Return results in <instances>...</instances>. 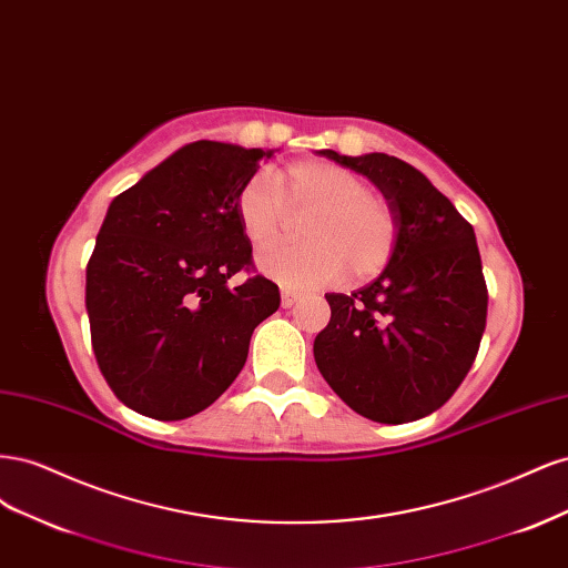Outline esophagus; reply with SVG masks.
Instances as JSON below:
<instances>
[{
	"label": "esophagus",
	"instance_id": "34e87169",
	"mask_svg": "<svg viewBox=\"0 0 568 568\" xmlns=\"http://www.w3.org/2000/svg\"><path fill=\"white\" fill-rule=\"evenodd\" d=\"M301 301L298 291H291V288H282V307H291Z\"/></svg>",
	"mask_w": 568,
	"mask_h": 568
}]
</instances>
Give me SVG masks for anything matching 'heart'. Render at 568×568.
Here are the masks:
<instances>
[{
	"mask_svg": "<svg viewBox=\"0 0 568 568\" xmlns=\"http://www.w3.org/2000/svg\"><path fill=\"white\" fill-rule=\"evenodd\" d=\"M305 215L303 244L267 246L257 265L294 288H320L348 277L379 274L398 242L390 203L367 180L329 161H303L274 178L257 173L239 192L236 215L253 246H265L286 230V209Z\"/></svg>",
	"mask_w": 568,
	"mask_h": 568,
	"instance_id": "heart-1",
	"label": "heart"
}]
</instances>
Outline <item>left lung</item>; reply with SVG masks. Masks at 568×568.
<instances>
[{"mask_svg": "<svg viewBox=\"0 0 568 568\" xmlns=\"http://www.w3.org/2000/svg\"><path fill=\"white\" fill-rule=\"evenodd\" d=\"M326 159L365 175L398 220L386 270L355 294H329L315 338L324 382L357 415L415 422L450 400L478 353L488 288L474 227L424 173L388 153Z\"/></svg>", "mask_w": 568, "mask_h": 568, "instance_id": "left-lung-1", "label": "left lung"}]
</instances>
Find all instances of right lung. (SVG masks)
<instances>
[{
    "mask_svg": "<svg viewBox=\"0 0 568 568\" xmlns=\"http://www.w3.org/2000/svg\"><path fill=\"white\" fill-rule=\"evenodd\" d=\"M274 149L192 142L118 194L88 263L92 348L130 409L178 422L213 405L242 372L280 286L253 274L236 215L242 186Z\"/></svg>",
    "mask_w": 568,
    "mask_h": 568,
    "instance_id": "1",
    "label": "right lung"
}]
</instances>
